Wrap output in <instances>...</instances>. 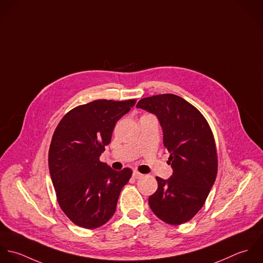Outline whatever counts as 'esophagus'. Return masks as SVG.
I'll return each mask as SVG.
<instances>
[{
  "mask_svg": "<svg viewBox=\"0 0 263 263\" xmlns=\"http://www.w3.org/2000/svg\"><path fill=\"white\" fill-rule=\"evenodd\" d=\"M133 177H134L135 179H140V178L143 177V175H142L141 173H139L138 171H134V172H133Z\"/></svg>",
  "mask_w": 263,
  "mask_h": 263,
  "instance_id": "esophagus-1",
  "label": "esophagus"
}]
</instances>
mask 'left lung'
Masks as SVG:
<instances>
[{"label": "left lung", "instance_id": "left-lung-1", "mask_svg": "<svg viewBox=\"0 0 263 263\" xmlns=\"http://www.w3.org/2000/svg\"><path fill=\"white\" fill-rule=\"evenodd\" d=\"M136 107L158 117L173 168L167 180L157 177L158 190L149 196V206L166 223H184L201 210L216 178L212 131L195 106L175 95L144 98Z\"/></svg>", "mask_w": 263, "mask_h": 263}]
</instances>
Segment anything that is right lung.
<instances>
[{"label":"right lung","instance_id":"add662e5","mask_svg":"<svg viewBox=\"0 0 263 263\" xmlns=\"http://www.w3.org/2000/svg\"><path fill=\"white\" fill-rule=\"evenodd\" d=\"M136 103L98 100L68 111L53 132L49 168L60 208L75 224L102 227L114 215L132 171L100 160L116 123Z\"/></svg>","mask_w":263,"mask_h":263}]
</instances>
